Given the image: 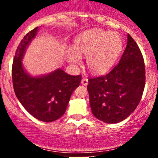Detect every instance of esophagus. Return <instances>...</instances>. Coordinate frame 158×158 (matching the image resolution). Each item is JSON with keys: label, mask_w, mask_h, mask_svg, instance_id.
<instances>
[{"label": "esophagus", "mask_w": 158, "mask_h": 158, "mask_svg": "<svg viewBox=\"0 0 158 158\" xmlns=\"http://www.w3.org/2000/svg\"><path fill=\"white\" fill-rule=\"evenodd\" d=\"M81 85H85V86H86V85H88V78H82V79H81Z\"/></svg>", "instance_id": "obj_1"}]
</instances>
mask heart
I'll return each instance as SVG.
<instances>
[{"label":"heart","instance_id":"b5f03b06","mask_svg":"<svg viewBox=\"0 0 158 158\" xmlns=\"http://www.w3.org/2000/svg\"><path fill=\"white\" fill-rule=\"evenodd\" d=\"M123 49V40L118 32L96 28L77 36L73 50H68L67 58L73 64H79L80 56H86L87 65L90 71L102 74L114 66Z\"/></svg>","mask_w":158,"mask_h":158}]
</instances>
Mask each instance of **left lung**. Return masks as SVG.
Listing matches in <instances>:
<instances>
[{
  "label": "left lung",
  "mask_w": 158,
  "mask_h": 158,
  "mask_svg": "<svg viewBox=\"0 0 158 158\" xmlns=\"http://www.w3.org/2000/svg\"><path fill=\"white\" fill-rule=\"evenodd\" d=\"M146 81L143 57L128 34L119 62L106 75L90 78L87 87L92 113L106 123H117L134 111L142 98Z\"/></svg>",
  "instance_id": "left-lung-1"
}]
</instances>
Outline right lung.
<instances>
[{"instance_id": "obj_1", "label": "right lung", "mask_w": 158, "mask_h": 158, "mask_svg": "<svg viewBox=\"0 0 158 158\" xmlns=\"http://www.w3.org/2000/svg\"><path fill=\"white\" fill-rule=\"evenodd\" d=\"M37 31L35 27L27 33L17 48L12 67V84L18 99L29 113L43 122H52L65 113L70 96L79 85L81 76H70L61 69L40 77L27 74L21 59Z\"/></svg>"}]
</instances>
